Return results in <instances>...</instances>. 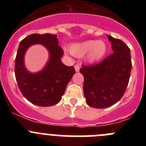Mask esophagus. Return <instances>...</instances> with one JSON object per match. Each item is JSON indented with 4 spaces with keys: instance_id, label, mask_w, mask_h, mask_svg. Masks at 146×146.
<instances>
[{
    "instance_id": "34e87169",
    "label": "esophagus",
    "mask_w": 146,
    "mask_h": 146,
    "mask_svg": "<svg viewBox=\"0 0 146 146\" xmlns=\"http://www.w3.org/2000/svg\"><path fill=\"white\" fill-rule=\"evenodd\" d=\"M74 69L77 72H78L80 71V66L79 65H75L74 66Z\"/></svg>"
}]
</instances>
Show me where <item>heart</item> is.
<instances>
[{
  "label": "heart",
  "mask_w": 146,
  "mask_h": 146,
  "mask_svg": "<svg viewBox=\"0 0 146 146\" xmlns=\"http://www.w3.org/2000/svg\"><path fill=\"white\" fill-rule=\"evenodd\" d=\"M108 47L104 41L88 40L74 43L70 47V52L76 56H82L86 54V60L94 64L99 61L106 54Z\"/></svg>",
  "instance_id": "1"
}]
</instances>
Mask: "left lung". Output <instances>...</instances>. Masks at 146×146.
Instances as JSON below:
<instances>
[{"instance_id": "8db88e82", "label": "left lung", "mask_w": 146, "mask_h": 146, "mask_svg": "<svg viewBox=\"0 0 146 146\" xmlns=\"http://www.w3.org/2000/svg\"><path fill=\"white\" fill-rule=\"evenodd\" d=\"M113 53L99 64L80 69L84 77L83 92L88 105L105 108L118 102L128 86L131 69L130 49L121 40L107 35Z\"/></svg>"}]
</instances>
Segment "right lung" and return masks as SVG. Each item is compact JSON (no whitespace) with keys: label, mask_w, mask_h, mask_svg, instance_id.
I'll return each instance as SVG.
<instances>
[{"label":"right lung","mask_w":146,"mask_h":146,"mask_svg":"<svg viewBox=\"0 0 146 146\" xmlns=\"http://www.w3.org/2000/svg\"><path fill=\"white\" fill-rule=\"evenodd\" d=\"M58 43L57 35L33 33L22 40L18 47L15 68L18 87L27 100L38 106L58 104L75 73L74 66H67L62 63L60 58L64 51ZM33 44L43 45L49 52L46 65L35 73L27 70L24 62L25 52Z\"/></svg>","instance_id":"1"}]
</instances>
